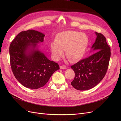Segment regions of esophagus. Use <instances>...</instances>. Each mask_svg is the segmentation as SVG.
I'll use <instances>...</instances> for the list:
<instances>
[{
	"mask_svg": "<svg viewBox=\"0 0 121 121\" xmlns=\"http://www.w3.org/2000/svg\"><path fill=\"white\" fill-rule=\"evenodd\" d=\"M60 68L61 69H66L67 68V67L65 65H61L60 66Z\"/></svg>",
	"mask_w": 121,
	"mask_h": 121,
	"instance_id": "esophagus-1",
	"label": "esophagus"
}]
</instances>
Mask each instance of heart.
Returning <instances> with one entry per match:
<instances>
[{
    "mask_svg": "<svg viewBox=\"0 0 121 121\" xmlns=\"http://www.w3.org/2000/svg\"><path fill=\"white\" fill-rule=\"evenodd\" d=\"M55 43L50 44V49L54 58L58 60L65 55L71 62L81 59L85 54L89 43L88 36L83 33L73 31H66L57 34Z\"/></svg>",
    "mask_w": 121,
    "mask_h": 121,
    "instance_id": "b5f03b06",
    "label": "heart"
}]
</instances>
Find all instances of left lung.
<instances>
[{"mask_svg": "<svg viewBox=\"0 0 121 121\" xmlns=\"http://www.w3.org/2000/svg\"><path fill=\"white\" fill-rule=\"evenodd\" d=\"M96 41L92 47L95 53L71 66L75 73L71 85L78 90H87L98 85L108 67L110 48L102 34L96 32Z\"/></svg>", "mask_w": 121, "mask_h": 121, "instance_id": "left-lung-1", "label": "left lung"}]
</instances>
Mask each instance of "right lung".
<instances>
[{"label":"right lung","mask_w":121,"mask_h":121,"mask_svg":"<svg viewBox=\"0 0 121 121\" xmlns=\"http://www.w3.org/2000/svg\"><path fill=\"white\" fill-rule=\"evenodd\" d=\"M44 36L34 30L22 31L10 45L12 72L17 81L28 88L43 87L60 69L57 63L48 59L37 48V43L43 41Z\"/></svg>","instance_id":"right-lung-1"}]
</instances>
